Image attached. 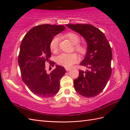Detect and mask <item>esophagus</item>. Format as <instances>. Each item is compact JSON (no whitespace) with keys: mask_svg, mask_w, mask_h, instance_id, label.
Listing matches in <instances>:
<instances>
[{"mask_svg":"<svg viewBox=\"0 0 130 130\" xmlns=\"http://www.w3.org/2000/svg\"><path fill=\"white\" fill-rule=\"evenodd\" d=\"M65 70L67 71H69L70 70V68H65Z\"/></svg>","mask_w":130,"mask_h":130,"instance_id":"1","label":"esophagus"}]
</instances>
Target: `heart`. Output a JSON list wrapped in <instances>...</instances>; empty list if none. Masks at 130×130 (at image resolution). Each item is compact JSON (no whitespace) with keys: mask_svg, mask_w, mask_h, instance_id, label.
Segmentation results:
<instances>
[{"mask_svg":"<svg viewBox=\"0 0 130 130\" xmlns=\"http://www.w3.org/2000/svg\"><path fill=\"white\" fill-rule=\"evenodd\" d=\"M65 37L68 38L70 42L74 45H75V49L80 54H84L87 51L86 47L84 45L78 44L80 41V37L79 36L73 32H69L65 35ZM59 37L55 36L51 40L50 47L51 50L56 52L59 49ZM78 56L76 54H66L63 53L60 55L56 58V62L59 64L66 68H70L73 65L74 63L77 62L78 61Z\"/></svg>","mask_w":130,"mask_h":130,"instance_id":"1","label":"heart"}]
</instances>
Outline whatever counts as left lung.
Masks as SVG:
<instances>
[{
	"instance_id": "1",
	"label": "left lung",
	"mask_w": 130,
	"mask_h": 130,
	"mask_svg": "<svg viewBox=\"0 0 130 130\" xmlns=\"http://www.w3.org/2000/svg\"><path fill=\"white\" fill-rule=\"evenodd\" d=\"M78 33L87 43V52L80 65L87 67L80 70L78 78L74 80L76 92L85 97H93L101 93L111 75L112 53L109 43L104 34L91 24H67Z\"/></svg>"
}]
</instances>
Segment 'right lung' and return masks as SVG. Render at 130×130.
I'll use <instances>...</instances> for the list:
<instances>
[{"label": "right lung", "instance_id": "1", "mask_svg": "<svg viewBox=\"0 0 130 130\" xmlns=\"http://www.w3.org/2000/svg\"><path fill=\"white\" fill-rule=\"evenodd\" d=\"M65 29V26L55 24L37 26L27 32L21 44L18 61L22 79L33 93L41 97L56 94L60 80L67 72L60 65H56L50 74L45 69V62L50 61L51 55V41ZM54 64L51 63L52 67Z\"/></svg>", "mask_w": 130, "mask_h": 130}]
</instances>
